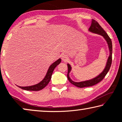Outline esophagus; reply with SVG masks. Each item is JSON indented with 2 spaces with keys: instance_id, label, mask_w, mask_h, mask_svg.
<instances>
[{
  "instance_id": "1",
  "label": "esophagus",
  "mask_w": 122,
  "mask_h": 122,
  "mask_svg": "<svg viewBox=\"0 0 122 122\" xmlns=\"http://www.w3.org/2000/svg\"><path fill=\"white\" fill-rule=\"evenodd\" d=\"M62 60L63 61H65V62H66L68 61V57L67 56V55H63L62 56Z\"/></svg>"
}]
</instances>
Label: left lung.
I'll use <instances>...</instances> for the list:
<instances>
[{
  "mask_svg": "<svg viewBox=\"0 0 122 122\" xmlns=\"http://www.w3.org/2000/svg\"><path fill=\"white\" fill-rule=\"evenodd\" d=\"M89 30L90 32L94 33H96L98 34H100L102 36H103V37L105 38V39L106 40L107 43L109 50H110V55L108 56L107 61L106 67L102 72L99 76H97V77H96L94 78L88 80V81H81V82H75L72 81L71 79L70 78L69 76V73L71 71V66L70 64H67V66H68V73H67V78H68V81H70V82L73 85H75V86L78 87V88H84V87H88V86H92L93 85H95L99 82L104 78L105 76L107 73L108 71L110 70V68L111 66L112 63V44L111 39H110V38L109 37L108 34L106 33V32L103 30V29L102 28L100 25L99 24V23L97 21H96L95 20H92V23H91V26L90 27Z\"/></svg>",
  "mask_w": 122,
  "mask_h": 122,
  "instance_id": "obj_1",
  "label": "left lung"
}]
</instances>
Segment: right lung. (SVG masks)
<instances>
[{
    "mask_svg": "<svg viewBox=\"0 0 122 122\" xmlns=\"http://www.w3.org/2000/svg\"><path fill=\"white\" fill-rule=\"evenodd\" d=\"M61 61V59H59L57 60V61H56L55 62H54L51 65L49 68L48 72L46 73V76L44 77L42 81L41 82L38 83V84L32 85V86H18L19 88H20L22 89L28 90V91H39L41 89H43V88H44L48 84V83H49L50 81L51 78V76L53 72L54 69L55 67L57 66L58 65H59Z\"/></svg>",
    "mask_w": 122,
    "mask_h": 122,
    "instance_id": "add662e5",
    "label": "right lung"
}]
</instances>
